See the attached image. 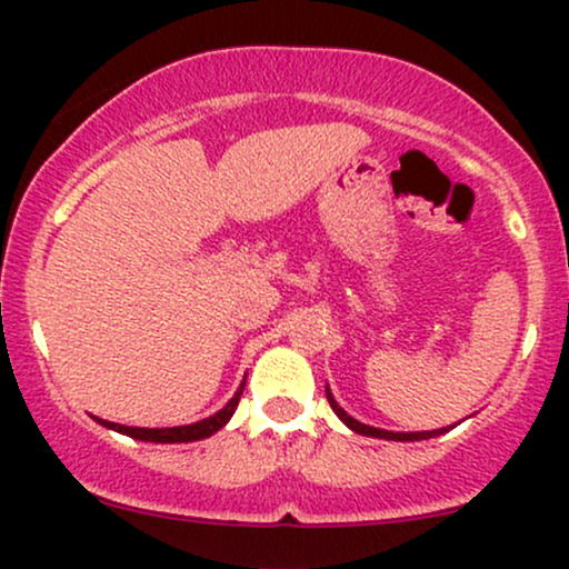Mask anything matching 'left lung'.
I'll return each mask as SVG.
<instances>
[{
	"label": "left lung",
	"instance_id": "8db88e82",
	"mask_svg": "<svg viewBox=\"0 0 569 569\" xmlns=\"http://www.w3.org/2000/svg\"><path fill=\"white\" fill-rule=\"evenodd\" d=\"M326 398H329L331 409H335V415L339 417V420H342L348 428L356 430V433H363V436H377V439H390V441H420V439H433V436L447 433V430H449V428H441V430H426V433H390V430L371 428V426H363V422L352 420L348 411H345V409L339 407V403L335 401V396H331L329 390H326Z\"/></svg>",
	"mask_w": 569,
	"mask_h": 569
}]
</instances>
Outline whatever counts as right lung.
<instances>
[{
  "instance_id": "obj_1",
  "label": "right lung",
  "mask_w": 569,
  "mask_h": 569,
  "mask_svg": "<svg viewBox=\"0 0 569 569\" xmlns=\"http://www.w3.org/2000/svg\"><path fill=\"white\" fill-rule=\"evenodd\" d=\"M246 382L240 385L238 393L230 398L224 409H219L217 415L206 417V420L194 422V426H179V428H128V426H117V422H107V420H98L101 426L117 430V433H126L130 439H139V441H154V443H179V441H198V439H208L211 433H217L219 428L227 426V420L232 417V411L238 409L240 396H243Z\"/></svg>"
}]
</instances>
